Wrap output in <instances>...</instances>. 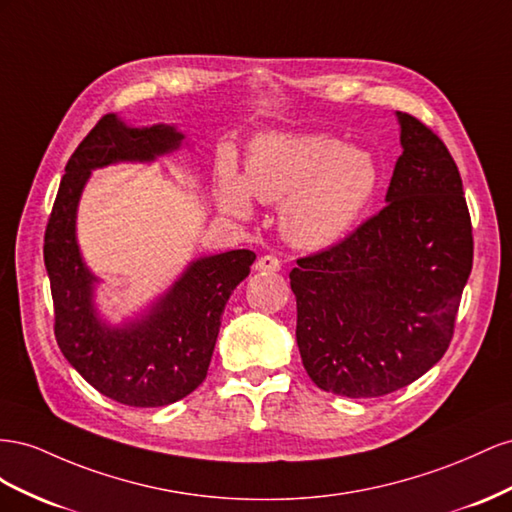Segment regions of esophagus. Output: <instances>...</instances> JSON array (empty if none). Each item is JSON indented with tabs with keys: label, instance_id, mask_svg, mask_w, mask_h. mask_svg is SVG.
<instances>
[{
	"label": "esophagus",
	"instance_id": "1",
	"mask_svg": "<svg viewBox=\"0 0 512 512\" xmlns=\"http://www.w3.org/2000/svg\"><path fill=\"white\" fill-rule=\"evenodd\" d=\"M255 270L257 272H279L281 270V261L274 255H261L255 261Z\"/></svg>",
	"mask_w": 512,
	"mask_h": 512
}]
</instances>
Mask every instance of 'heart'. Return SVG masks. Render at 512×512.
<instances>
[{
  "label": "heart",
  "instance_id": "heart-1",
  "mask_svg": "<svg viewBox=\"0 0 512 512\" xmlns=\"http://www.w3.org/2000/svg\"><path fill=\"white\" fill-rule=\"evenodd\" d=\"M371 152L317 133H272L253 141L244 180L231 163L218 173V203L233 216L251 214V195L281 203L279 225L298 248H328L343 240L377 191Z\"/></svg>",
  "mask_w": 512,
  "mask_h": 512
}]
</instances>
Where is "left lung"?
I'll return each instance as SVG.
<instances>
[{"mask_svg": "<svg viewBox=\"0 0 512 512\" xmlns=\"http://www.w3.org/2000/svg\"><path fill=\"white\" fill-rule=\"evenodd\" d=\"M397 118L403 154L386 208L289 272L304 369L321 390L349 399L410 386L444 356L472 272L455 160L414 115Z\"/></svg>", "mask_w": 512, "mask_h": 512, "instance_id": "1", "label": "left lung"}]
</instances>
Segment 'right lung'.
<instances>
[{
    "instance_id": "add662e5",
    "label": "right lung",
    "mask_w": 512,
    "mask_h": 512,
    "mask_svg": "<svg viewBox=\"0 0 512 512\" xmlns=\"http://www.w3.org/2000/svg\"><path fill=\"white\" fill-rule=\"evenodd\" d=\"M175 126H126L109 113L79 143L66 165L45 231V266L55 309V339L87 384L130 407L184 399L208 375L225 304L251 272L255 253L238 248L191 261L150 311L111 326L94 306L96 276L77 242V208L94 169L152 163L180 148Z\"/></svg>"
}]
</instances>
